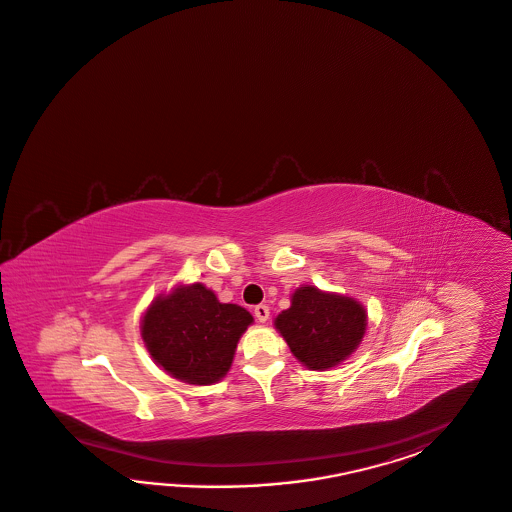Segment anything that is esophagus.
<instances>
[{
	"label": "esophagus",
	"instance_id": "obj_1",
	"mask_svg": "<svg viewBox=\"0 0 512 512\" xmlns=\"http://www.w3.org/2000/svg\"><path fill=\"white\" fill-rule=\"evenodd\" d=\"M253 312H255V318H257L261 324H266V322H268V318H270V309H268L266 305H257Z\"/></svg>",
	"mask_w": 512,
	"mask_h": 512
}]
</instances>
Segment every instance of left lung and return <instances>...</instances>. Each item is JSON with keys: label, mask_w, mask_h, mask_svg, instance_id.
I'll return each instance as SVG.
<instances>
[{"label": "left lung", "mask_w": 512, "mask_h": 512, "mask_svg": "<svg viewBox=\"0 0 512 512\" xmlns=\"http://www.w3.org/2000/svg\"><path fill=\"white\" fill-rule=\"evenodd\" d=\"M274 325L303 366L324 372L359 348L368 314L355 298L301 285L294 290L287 311L277 314Z\"/></svg>", "instance_id": "obj_1"}]
</instances>
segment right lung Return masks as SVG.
Returning a JSON list of instances; mask_svg holds the SVG:
<instances>
[{
	"label": "right lung",
	"instance_id": "add662e5",
	"mask_svg": "<svg viewBox=\"0 0 512 512\" xmlns=\"http://www.w3.org/2000/svg\"><path fill=\"white\" fill-rule=\"evenodd\" d=\"M251 324L244 307L222 303L211 288L190 283L151 301L140 335L166 374L188 385H212L229 372L238 340Z\"/></svg>",
	"mask_w": 512,
	"mask_h": 512
}]
</instances>
